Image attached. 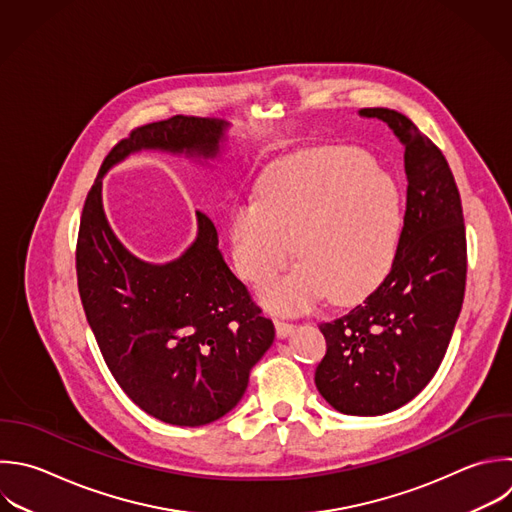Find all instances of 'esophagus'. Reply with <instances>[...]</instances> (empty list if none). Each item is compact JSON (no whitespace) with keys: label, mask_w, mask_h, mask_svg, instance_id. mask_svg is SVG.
Returning a JSON list of instances; mask_svg holds the SVG:
<instances>
[{"label":"esophagus","mask_w":512,"mask_h":512,"mask_svg":"<svg viewBox=\"0 0 512 512\" xmlns=\"http://www.w3.org/2000/svg\"><path fill=\"white\" fill-rule=\"evenodd\" d=\"M274 326H276V336L278 338H288L294 330H296V324L292 322H286V320H274Z\"/></svg>","instance_id":"34e87169"}]
</instances>
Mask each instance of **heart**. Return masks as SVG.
I'll use <instances>...</instances> for the list:
<instances>
[{
	"instance_id": "heart-1",
	"label": "heart",
	"mask_w": 512,
	"mask_h": 512,
	"mask_svg": "<svg viewBox=\"0 0 512 512\" xmlns=\"http://www.w3.org/2000/svg\"><path fill=\"white\" fill-rule=\"evenodd\" d=\"M400 226L396 186L372 172L362 152L322 148L272 168L260 202L232 210V258L244 280L262 284L290 262L296 244L304 262L262 288L264 304L298 312L326 292L342 304L390 270Z\"/></svg>"
}]
</instances>
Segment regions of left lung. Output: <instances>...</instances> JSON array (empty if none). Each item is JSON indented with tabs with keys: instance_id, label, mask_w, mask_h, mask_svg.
<instances>
[{
	"instance_id": "8db88e82",
	"label": "left lung",
	"mask_w": 512,
	"mask_h": 512,
	"mask_svg": "<svg viewBox=\"0 0 512 512\" xmlns=\"http://www.w3.org/2000/svg\"><path fill=\"white\" fill-rule=\"evenodd\" d=\"M404 144V226L390 272L360 304L322 322L326 354L314 382L344 414L374 416L412 400L436 374L466 284L460 194L438 146L404 114L364 108Z\"/></svg>"
}]
</instances>
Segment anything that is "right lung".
I'll return each instance as SVG.
<instances>
[{"instance_id": "obj_1", "label": "right lung", "mask_w": 512, "mask_h": 512, "mask_svg": "<svg viewBox=\"0 0 512 512\" xmlns=\"http://www.w3.org/2000/svg\"><path fill=\"white\" fill-rule=\"evenodd\" d=\"M224 126L172 116L134 128L106 156L78 232V290L112 376L144 412L178 426L208 424L238 404L274 324L226 266L202 212L198 238L178 260L156 266L132 256L104 216L102 176L144 148L216 158Z\"/></svg>"}]
</instances>
